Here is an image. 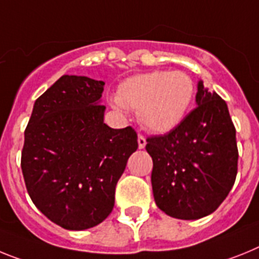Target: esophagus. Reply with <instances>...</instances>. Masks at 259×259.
Returning a JSON list of instances; mask_svg holds the SVG:
<instances>
[{
	"instance_id": "obj_1",
	"label": "esophagus",
	"mask_w": 259,
	"mask_h": 259,
	"mask_svg": "<svg viewBox=\"0 0 259 259\" xmlns=\"http://www.w3.org/2000/svg\"><path fill=\"white\" fill-rule=\"evenodd\" d=\"M138 147L141 148V150L146 147V138L143 136H141V134L138 136Z\"/></svg>"
}]
</instances>
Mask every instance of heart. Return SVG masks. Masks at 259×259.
I'll list each match as a JSON object with an SVG mask.
<instances>
[{"mask_svg": "<svg viewBox=\"0 0 259 259\" xmlns=\"http://www.w3.org/2000/svg\"><path fill=\"white\" fill-rule=\"evenodd\" d=\"M194 95V80L189 74L155 70L123 80L112 104L117 109L138 112L139 121L146 129L164 134L185 120Z\"/></svg>", "mask_w": 259, "mask_h": 259, "instance_id": "heart-1", "label": "heart"}]
</instances>
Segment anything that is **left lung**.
<instances>
[{
  "label": "left lung",
  "instance_id": "left-lung-1",
  "mask_svg": "<svg viewBox=\"0 0 259 259\" xmlns=\"http://www.w3.org/2000/svg\"><path fill=\"white\" fill-rule=\"evenodd\" d=\"M193 109L179 126L147 138L156 206L176 219L207 217L226 199L237 175L236 129L228 107L198 80Z\"/></svg>",
  "mask_w": 259,
  "mask_h": 259
}]
</instances>
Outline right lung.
I'll list each match as a JSON object with an SVG mask.
<instances>
[{
    "mask_svg": "<svg viewBox=\"0 0 259 259\" xmlns=\"http://www.w3.org/2000/svg\"><path fill=\"white\" fill-rule=\"evenodd\" d=\"M103 80L62 75L33 104L24 132L22 172L33 204L69 231L98 226L138 148L130 126L104 123Z\"/></svg>",
    "mask_w": 259,
    "mask_h": 259,
    "instance_id": "1",
    "label": "right lung"
}]
</instances>
